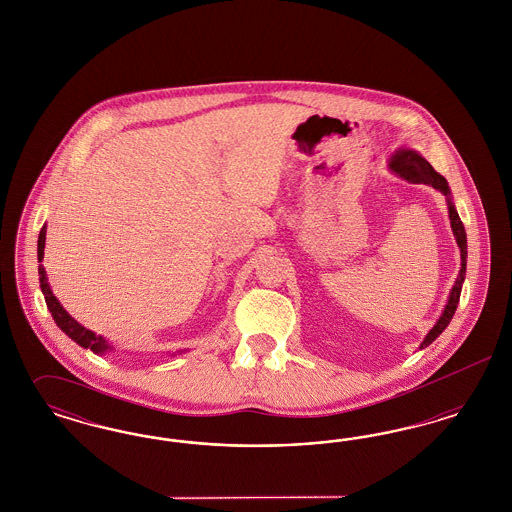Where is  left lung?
Segmentation results:
<instances>
[{
  "label": "left lung",
  "instance_id": "1",
  "mask_svg": "<svg viewBox=\"0 0 512 512\" xmlns=\"http://www.w3.org/2000/svg\"><path fill=\"white\" fill-rule=\"evenodd\" d=\"M390 167L393 171L397 172L399 176H403L405 180H409V182H413V184H428V186L439 190L441 194L449 195V186H447L445 178H443L439 172L434 171V167H432L424 157H420L416 151L403 149V151L395 153V155L391 157ZM447 203H449L451 228H453V234H455V238H457V244L461 247V261H463V263H461V272H459V276H457V282H455V286H453V290H451V295H449V301H447V305H445V311H443V315L439 318L438 324L428 332L426 340L422 341L420 349L428 347V345L436 340L439 334L447 328V324L451 322V318H453L455 311H457V303H459L461 290H463L464 274H466V232H464L463 220L459 217V213L455 211L453 203H451V201H447Z\"/></svg>",
  "mask_w": 512,
  "mask_h": 512
}]
</instances>
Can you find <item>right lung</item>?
I'll list each match as a JSON object with an SVG mask.
<instances>
[{"mask_svg":"<svg viewBox=\"0 0 512 512\" xmlns=\"http://www.w3.org/2000/svg\"><path fill=\"white\" fill-rule=\"evenodd\" d=\"M44 247H46V226L40 230V236H38V263L44 261ZM38 274H40V288H42V293H44V297H46L49 313H51V317L55 320V324H57L69 338H73L78 345L88 347V349H92V351L98 353V355L105 353V351L109 349V343L103 340L101 336H96L94 332L86 330L84 326H80L73 317H69V313L61 307V303L57 301V297L49 290L48 276H46V268H44V265L38 267Z\"/></svg>","mask_w":512,"mask_h":512,"instance_id":"obj_1","label":"right lung"}]
</instances>
